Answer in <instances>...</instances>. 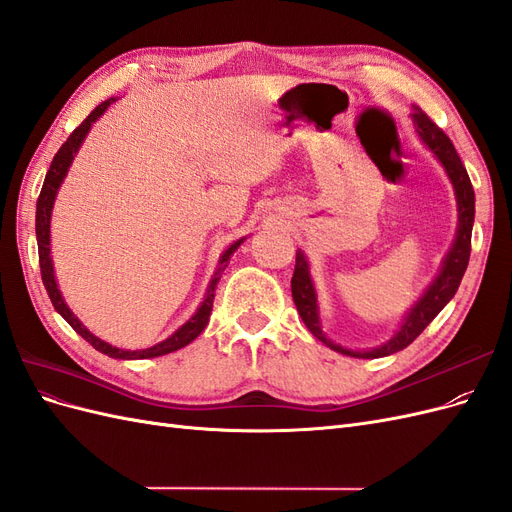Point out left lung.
<instances>
[{
	"instance_id": "left-lung-1",
	"label": "left lung",
	"mask_w": 512,
	"mask_h": 512,
	"mask_svg": "<svg viewBox=\"0 0 512 512\" xmlns=\"http://www.w3.org/2000/svg\"><path fill=\"white\" fill-rule=\"evenodd\" d=\"M410 117L418 138H421V143L433 153V158L442 164L446 177L453 183L455 200H457V232H455L453 245L448 247V252L442 260L438 275L433 277V282L425 288V292L418 297V301L408 309V314L404 316V320H401L399 329L393 333L389 342L369 350H352V348L335 344L333 339L322 331L318 292L312 280V273H309V262L305 252L297 250V265H294L290 288H292V299H294V305H297L299 316L303 318L305 327L312 331L314 337H318L322 344H327L335 352L354 356V359H380V356H389L393 352H399L406 346H410L414 339L425 331L427 324L442 312L444 305L455 297V292L461 284V277L468 269L470 250H472V226H474V190L468 177V170L461 164V158L457 156L451 138H448L436 123L421 111V108L414 106V113Z\"/></svg>"
}]
</instances>
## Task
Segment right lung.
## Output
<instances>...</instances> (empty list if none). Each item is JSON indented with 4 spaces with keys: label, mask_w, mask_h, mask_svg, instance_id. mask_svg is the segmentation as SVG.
Here are the masks:
<instances>
[{
    "label": "right lung",
    "mask_w": 512,
    "mask_h": 512,
    "mask_svg": "<svg viewBox=\"0 0 512 512\" xmlns=\"http://www.w3.org/2000/svg\"><path fill=\"white\" fill-rule=\"evenodd\" d=\"M115 102V98H108L104 100L102 104H98L94 111H91V115L81 123L79 128H76L70 136L68 141L59 147V151L55 153V158L51 162V168L49 173H46L44 177V185L40 190V196H38V205H36V239H38V256H40V271H42V282H44V288L46 292H49L51 297V303L53 307L57 309V314H61V318H64L70 327L79 333L83 339H87V342L94 346L98 352L111 356V359H123V361H134V359H153V356H162V354H168V352H175L183 346H188L190 342H194V339L205 331L207 322H209V316H211V309H213V297H215V286H218L220 277H222V271L228 267L230 262V256L237 252V247L245 241V237L237 239L235 243H230L226 250L222 252L220 260H218V269H215L211 282L207 286V292H205V299L203 303L198 305V309L194 312V316L190 320H185L181 327L173 333L168 335L166 339H162V342H158L156 346L151 348H145V350H123V348H117L113 344L104 342V339L96 337L94 333H91L85 324L76 318L72 314V309L68 307V303L64 301V297H61V290L57 286V280H55V269H53V258H51V213H53V205H55V198H57V192L61 188V183H64L66 175H68V168L72 166V160L76 153H79L85 136L89 134L91 126L104 115V111L108 106H111Z\"/></svg>",
    "instance_id": "obj_1"
}]
</instances>
